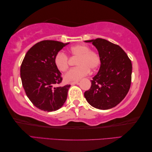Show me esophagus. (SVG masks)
I'll return each instance as SVG.
<instances>
[{"instance_id":"1","label":"esophagus","mask_w":152,"mask_h":152,"mask_svg":"<svg viewBox=\"0 0 152 152\" xmlns=\"http://www.w3.org/2000/svg\"><path fill=\"white\" fill-rule=\"evenodd\" d=\"M79 83V81H72L70 83L71 85H75V84H78Z\"/></svg>"}]
</instances>
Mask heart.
<instances>
[{
	"mask_svg": "<svg viewBox=\"0 0 152 152\" xmlns=\"http://www.w3.org/2000/svg\"><path fill=\"white\" fill-rule=\"evenodd\" d=\"M69 53L72 56L77 57L76 64L78 65L71 69L64 75L66 81H77L86 76L89 72V69L94 71L100 64V57L96 52L91 50L89 47L84 44L71 47ZM54 63L59 71H66L69 68V58L65 54L58 53L54 56Z\"/></svg>",
	"mask_w": 152,
	"mask_h": 152,
	"instance_id": "b5f03b06",
	"label": "heart"
}]
</instances>
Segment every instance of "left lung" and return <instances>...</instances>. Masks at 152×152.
Masks as SVG:
<instances>
[{
	"label": "left lung",
	"instance_id": "1",
	"mask_svg": "<svg viewBox=\"0 0 152 152\" xmlns=\"http://www.w3.org/2000/svg\"><path fill=\"white\" fill-rule=\"evenodd\" d=\"M92 42L98 50L101 65L93 77L91 88L84 96L91 106L100 110L116 106L125 98L131 83L132 63L127 54L117 44L97 38Z\"/></svg>",
	"mask_w": 152,
	"mask_h": 152
}]
</instances>
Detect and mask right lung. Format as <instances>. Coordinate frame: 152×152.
Returning a JSON list of instances; mask_svg holds the SVG:
<instances>
[{
    "label": "right lung",
    "mask_w": 152,
    "mask_h": 152,
    "mask_svg": "<svg viewBox=\"0 0 152 152\" xmlns=\"http://www.w3.org/2000/svg\"><path fill=\"white\" fill-rule=\"evenodd\" d=\"M69 43L43 40L27 51L20 69L22 86L27 98L42 110L53 112L65 102L70 85L55 87L63 80L54 56Z\"/></svg>",
    "instance_id": "1"
}]
</instances>
